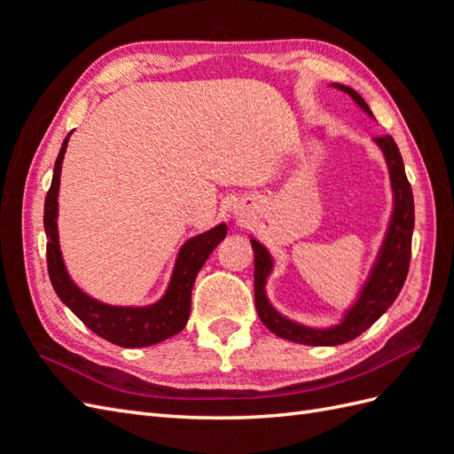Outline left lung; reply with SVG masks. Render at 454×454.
I'll return each instance as SVG.
<instances>
[{"label":"left lung","mask_w":454,"mask_h":454,"mask_svg":"<svg viewBox=\"0 0 454 454\" xmlns=\"http://www.w3.org/2000/svg\"><path fill=\"white\" fill-rule=\"evenodd\" d=\"M337 89L345 90L356 100V104L362 106V109L371 115V109L365 104L362 96L345 85H335ZM375 142L384 151L388 168H390V180L395 197L392 223L388 229L387 240L382 244V250L379 255L377 265L371 274L369 282L365 284L362 297L354 309L345 316L339 325L332 329H310L305 325H299L295 322L286 320L274 310L265 295V282L269 272L272 269V259L269 252L261 246L257 240H252L254 248V292H255V309L261 322L267 325V329L274 335L282 339L299 342V345H310V347H335L348 342L362 335L369 325H373L380 316L388 310L394 303L395 297L400 295L402 287L405 284L409 263H411V239H413V227H415V200H413V189L405 176V167L400 149L390 134L377 136Z\"/></svg>","instance_id":"left-lung-1"}]
</instances>
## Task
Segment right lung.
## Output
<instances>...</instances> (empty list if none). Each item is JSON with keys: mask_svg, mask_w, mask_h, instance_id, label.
I'll return each instance as SVG.
<instances>
[{"mask_svg": "<svg viewBox=\"0 0 454 454\" xmlns=\"http://www.w3.org/2000/svg\"><path fill=\"white\" fill-rule=\"evenodd\" d=\"M70 134H67L66 140L62 142L60 153L57 157V162H54L52 182L45 197L43 214V225L47 232V269L54 292H57L62 303L70 309L90 332L119 347H151L155 345V342H160L176 333H180L189 320L191 290H193L197 274L202 269L204 261L212 254V250L225 239L227 227L222 223L184 244V248L180 250V255H177L176 261V269L168 290L159 303L144 309H132L109 307L100 303V301H94L92 297L81 292L72 282V278L67 277L59 246L57 197L60 185L62 159L66 153L67 140H70Z\"/></svg>", "mask_w": 454, "mask_h": 454, "instance_id": "1", "label": "right lung"}]
</instances>
